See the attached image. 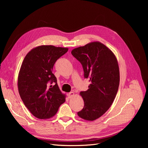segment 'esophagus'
I'll return each mask as SVG.
<instances>
[{
    "mask_svg": "<svg viewBox=\"0 0 148 148\" xmlns=\"http://www.w3.org/2000/svg\"><path fill=\"white\" fill-rule=\"evenodd\" d=\"M74 95V92H70L69 94H68V98H71V97H73V96Z\"/></svg>",
    "mask_w": 148,
    "mask_h": 148,
    "instance_id": "obj_1",
    "label": "esophagus"
}]
</instances>
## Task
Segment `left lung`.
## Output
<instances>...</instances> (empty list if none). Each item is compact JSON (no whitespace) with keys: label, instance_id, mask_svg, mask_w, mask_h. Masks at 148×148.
I'll list each match as a JSON object with an SVG mask.
<instances>
[{"label":"left lung","instance_id":"obj_1","mask_svg":"<svg viewBox=\"0 0 148 148\" xmlns=\"http://www.w3.org/2000/svg\"><path fill=\"white\" fill-rule=\"evenodd\" d=\"M71 54L82 64L84 78L90 82L89 89L80 93L84 106L77 114L93 121L108 110L116 97L120 81L118 62L112 51L99 41L75 48Z\"/></svg>","mask_w":148,"mask_h":148}]
</instances>
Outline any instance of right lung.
<instances>
[{
  "instance_id": "1",
  "label": "right lung",
  "mask_w": 148,
  "mask_h": 148,
  "mask_svg": "<svg viewBox=\"0 0 148 148\" xmlns=\"http://www.w3.org/2000/svg\"><path fill=\"white\" fill-rule=\"evenodd\" d=\"M68 48L42 45L26 55L18 76V89L25 106L35 117L45 119L55 115L65 101L52 70L56 61ZM50 84L55 85L49 86Z\"/></svg>"
}]
</instances>
